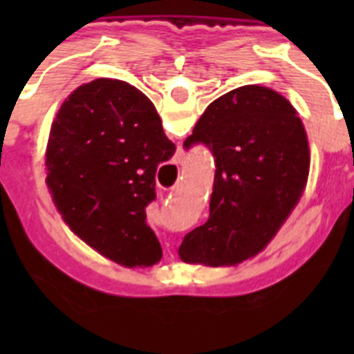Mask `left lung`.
I'll return each mask as SVG.
<instances>
[{
  "mask_svg": "<svg viewBox=\"0 0 354 354\" xmlns=\"http://www.w3.org/2000/svg\"><path fill=\"white\" fill-rule=\"evenodd\" d=\"M195 143L214 156V186L209 220L184 237L179 257L211 268L236 266L270 245L305 192V126L282 93L246 84L205 108L184 147Z\"/></svg>",
  "mask_w": 354,
  "mask_h": 354,
  "instance_id": "left-lung-1",
  "label": "left lung"
}]
</instances>
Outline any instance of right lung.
<instances>
[{"mask_svg":"<svg viewBox=\"0 0 354 354\" xmlns=\"http://www.w3.org/2000/svg\"><path fill=\"white\" fill-rule=\"evenodd\" d=\"M175 154L158 109L127 81L99 77L62 102L49 131L46 184L65 223L90 248L126 268L162 250L147 225L156 170Z\"/></svg>","mask_w":354,"mask_h":354,"instance_id":"add662e5","label":"right lung"}]
</instances>
